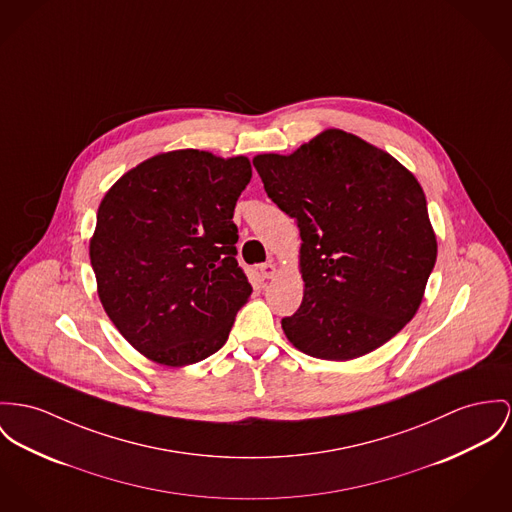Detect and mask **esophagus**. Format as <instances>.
<instances>
[{"label": "esophagus", "mask_w": 512, "mask_h": 512, "mask_svg": "<svg viewBox=\"0 0 512 512\" xmlns=\"http://www.w3.org/2000/svg\"><path fill=\"white\" fill-rule=\"evenodd\" d=\"M259 271H261L263 278H273L276 275V265L275 263H263L259 267Z\"/></svg>", "instance_id": "34e87169"}]
</instances>
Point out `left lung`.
I'll return each instance as SVG.
<instances>
[{
	"mask_svg": "<svg viewBox=\"0 0 512 512\" xmlns=\"http://www.w3.org/2000/svg\"><path fill=\"white\" fill-rule=\"evenodd\" d=\"M253 165L302 237L304 300L282 319L288 341L323 360L382 347L417 314L436 263L419 181L384 150L337 128Z\"/></svg>",
	"mask_w": 512,
	"mask_h": 512,
	"instance_id": "obj_1",
	"label": "left lung"
}]
</instances>
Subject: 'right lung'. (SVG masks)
<instances>
[{
  "label": "right lung",
  "mask_w": 512,
  "mask_h": 512,
  "mask_svg": "<svg viewBox=\"0 0 512 512\" xmlns=\"http://www.w3.org/2000/svg\"><path fill=\"white\" fill-rule=\"evenodd\" d=\"M243 156L177 150L142 161L101 200L89 243L99 300L150 360L187 366L220 351L253 288L237 265Z\"/></svg>",
  "instance_id": "right-lung-1"
}]
</instances>
